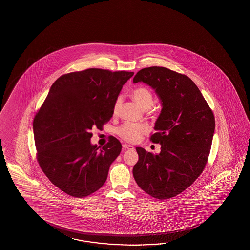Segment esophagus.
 <instances>
[{
	"mask_svg": "<svg viewBox=\"0 0 250 250\" xmlns=\"http://www.w3.org/2000/svg\"><path fill=\"white\" fill-rule=\"evenodd\" d=\"M123 147L124 150H132V149H134V146L131 145H128V144H123Z\"/></svg>",
	"mask_w": 250,
	"mask_h": 250,
	"instance_id": "1",
	"label": "esophagus"
}]
</instances>
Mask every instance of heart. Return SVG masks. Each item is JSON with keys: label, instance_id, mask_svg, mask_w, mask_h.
Instances as JSON below:
<instances>
[{"label": "heart", "instance_id": "obj_1", "mask_svg": "<svg viewBox=\"0 0 250 250\" xmlns=\"http://www.w3.org/2000/svg\"><path fill=\"white\" fill-rule=\"evenodd\" d=\"M131 96L135 101L145 110L152 106L154 98L152 92L145 86H138L131 92ZM122 104V97L119 96L113 105V113H117ZM148 131V127L142 123H123L116 130L118 136L127 142H136L145 133Z\"/></svg>", "mask_w": 250, "mask_h": 250}]
</instances>
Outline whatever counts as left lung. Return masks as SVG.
Listing matches in <instances>:
<instances>
[{"mask_svg":"<svg viewBox=\"0 0 250 250\" xmlns=\"http://www.w3.org/2000/svg\"><path fill=\"white\" fill-rule=\"evenodd\" d=\"M150 85L162 111L150 140L161 145L160 154L137 147L133 176L140 188L158 199L184 191L202 173L215 128L212 110L196 84L186 75L165 67L139 70L133 83Z\"/></svg>","mask_w":250,"mask_h":250,"instance_id":"1","label":"left lung"}]
</instances>
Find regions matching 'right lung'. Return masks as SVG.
Wrapping results in <instances>:
<instances>
[{"instance_id": "obj_1", "label": "right lung", "mask_w": 250, "mask_h": 250, "mask_svg": "<svg viewBox=\"0 0 250 250\" xmlns=\"http://www.w3.org/2000/svg\"><path fill=\"white\" fill-rule=\"evenodd\" d=\"M133 75L87 69L62 75L51 86L33 130L39 165L62 191L84 197L104 184L122 144L112 137L102 148L92 145L90 130L110 121L123 85Z\"/></svg>"}]
</instances>
